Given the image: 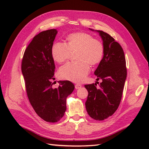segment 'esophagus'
Here are the masks:
<instances>
[{"label":"esophagus","mask_w":149,"mask_h":149,"mask_svg":"<svg viewBox=\"0 0 149 149\" xmlns=\"http://www.w3.org/2000/svg\"><path fill=\"white\" fill-rule=\"evenodd\" d=\"M81 84H76L75 85V88L76 90H77V89H80V88H81Z\"/></svg>","instance_id":"esophagus-1"}]
</instances>
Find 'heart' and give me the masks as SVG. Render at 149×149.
I'll list each match as a JSON object with an SVG mask.
<instances>
[{
  "label": "heart",
  "instance_id": "1",
  "mask_svg": "<svg viewBox=\"0 0 149 149\" xmlns=\"http://www.w3.org/2000/svg\"><path fill=\"white\" fill-rule=\"evenodd\" d=\"M67 43L56 42L52 47L53 59L59 63L70 58L71 52L77 50V61L66 63L59 70V77L74 83H81L90 72V66L99 64L104 56V46L99 40L94 39L91 34L77 32L66 37Z\"/></svg>",
  "mask_w": 149,
  "mask_h": 149
}]
</instances>
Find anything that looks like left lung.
Wrapping results in <instances>:
<instances>
[{
	"label": "left lung",
	"instance_id": "obj_1",
	"mask_svg": "<svg viewBox=\"0 0 149 149\" xmlns=\"http://www.w3.org/2000/svg\"><path fill=\"white\" fill-rule=\"evenodd\" d=\"M99 33L102 40L104 56L94 72L102 80L99 88L95 84L84 85L88 91L85 102L90 117L96 120H103L111 116L118 109L121 101L123 87L127 77L125 58L120 44L109 34L102 31L89 29Z\"/></svg>",
	"mask_w": 149,
	"mask_h": 149
}]
</instances>
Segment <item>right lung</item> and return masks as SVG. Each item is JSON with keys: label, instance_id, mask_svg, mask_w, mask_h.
I'll list each match as a JSON object with an SVG mask.
<instances>
[{"label": "right lung", "instance_id": "1", "mask_svg": "<svg viewBox=\"0 0 149 149\" xmlns=\"http://www.w3.org/2000/svg\"><path fill=\"white\" fill-rule=\"evenodd\" d=\"M57 34V29H50L34 36L22 61L30 103L37 115L48 122H56L64 116L66 97L75 88L69 81H60L58 88H52L55 65L51 49Z\"/></svg>", "mask_w": 149, "mask_h": 149}]
</instances>
